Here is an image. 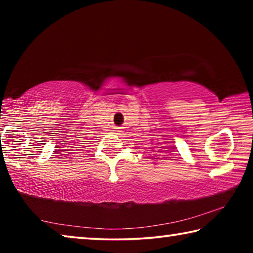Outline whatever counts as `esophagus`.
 I'll use <instances>...</instances> for the list:
<instances>
[{"label": "esophagus", "mask_w": 253, "mask_h": 253, "mask_svg": "<svg viewBox=\"0 0 253 253\" xmlns=\"http://www.w3.org/2000/svg\"><path fill=\"white\" fill-rule=\"evenodd\" d=\"M119 130H121V128H119V127H115V131H119Z\"/></svg>", "instance_id": "obj_1"}]
</instances>
